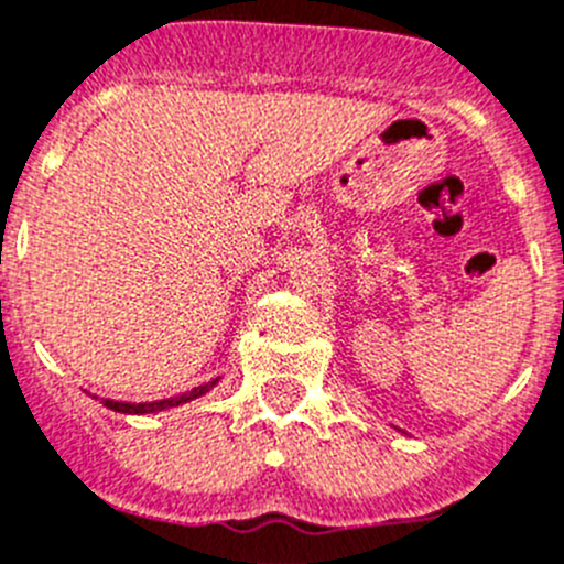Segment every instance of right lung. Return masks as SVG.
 Here are the masks:
<instances>
[{"mask_svg":"<svg viewBox=\"0 0 564 564\" xmlns=\"http://www.w3.org/2000/svg\"><path fill=\"white\" fill-rule=\"evenodd\" d=\"M216 384H218V379H213V382L198 384V388L187 390V393L174 395V399H163V401H141V404H130V401L101 399V404H105L107 410H112V412H121V415H152V412H163V410H171V406H182V404H187V401L202 399V395L210 393Z\"/></svg>","mask_w":564,"mask_h":564,"instance_id":"right-lung-1","label":"right lung"}]
</instances>
